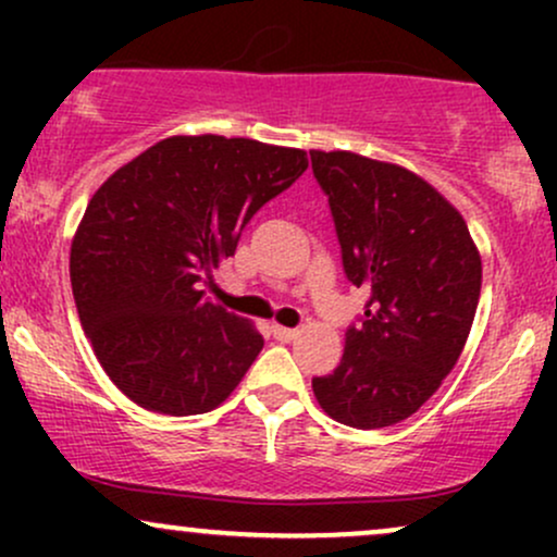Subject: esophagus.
I'll use <instances>...</instances> for the list:
<instances>
[{
  "label": "esophagus",
  "mask_w": 557,
  "mask_h": 557,
  "mask_svg": "<svg viewBox=\"0 0 557 557\" xmlns=\"http://www.w3.org/2000/svg\"><path fill=\"white\" fill-rule=\"evenodd\" d=\"M272 335H274V341H280V343H290V341H296V337L300 335V330H293V327H280V324H274V327H272Z\"/></svg>",
  "instance_id": "obj_1"
}]
</instances>
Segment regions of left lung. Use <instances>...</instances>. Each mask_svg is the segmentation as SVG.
I'll return each instance as SVG.
<instances>
[{"label": "left lung", "instance_id": "1", "mask_svg": "<svg viewBox=\"0 0 557 557\" xmlns=\"http://www.w3.org/2000/svg\"><path fill=\"white\" fill-rule=\"evenodd\" d=\"M309 154L345 277L372 293L345 330L337 369L311 387L327 417L380 430L417 413L456 367L474 324L482 259L463 216L419 175L350 151Z\"/></svg>", "mask_w": 557, "mask_h": 557}]
</instances>
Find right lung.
Wrapping results in <instances>:
<instances>
[{
  "label": "right lung",
  "mask_w": 557,
  "mask_h": 557,
  "mask_svg": "<svg viewBox=\"0 0 557 557\" xmlns=\"http://www.w3.org/2000/svg\"><path fill=\"white\" fill-rule=\"evenodd\" d=\"M309 168L251 138L172 136L96 190L70 248V283L96 359L146 411L207 413L264 341L203 298L251 216Z\"/></svg>",
  "instance_id": "obj_1"
}]
</instances>
